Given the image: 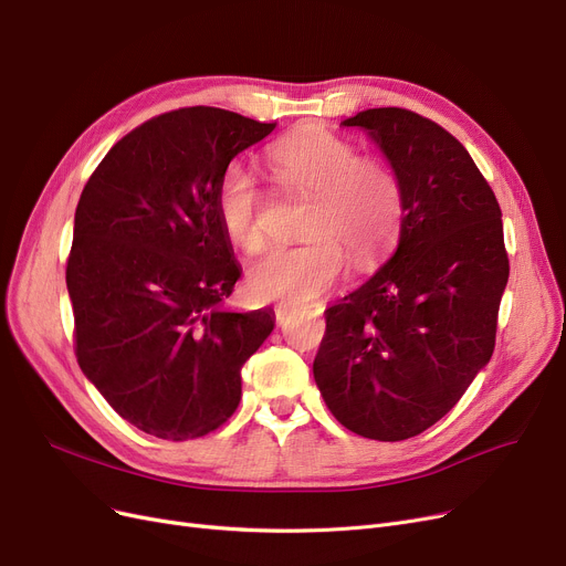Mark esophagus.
Masks as SVG:
<instances>
[{"label": "esophagus", "instance_id": "34e87169", "mask_svg": "<svg viewBox=\"0 0 566 566\" xmlns=\"http://www.w3.org/2000/svg\"><path fill=\"white\" fill-rule=\"evenodd\" d=\"M292 313H295V311H292L290 306H279V308H276V323L283 325L285 321H290Z\"/></svg>", "mask_w": 566, "mask_h": 566}]
</instances>
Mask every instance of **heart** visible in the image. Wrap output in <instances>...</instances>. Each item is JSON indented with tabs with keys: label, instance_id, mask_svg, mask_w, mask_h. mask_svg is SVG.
I'll return each mask as SVG.
<instances>
[{
	"label": "heart",
	"instance_id": "obj_1",
	"mask_svg": "<svg viewBox=\"0 0 566 566\" xmlns=\"http://www.w3.org/2000/svg\"><path fill=\"white\" fill-rule=\"evenodd\" d=\"M279 186L311 197L302 245L271 248L248 269V292L258 302L302 306L323 297L344 279L350 262L359 271L378 266L399 239L403 188L397 174L327 129H302L269 148ZM216 211L243 251L262 248L264 192L241 163L224 167L216 188Z\"/></svg>",
	"mask_w": 566,
	"mask_h": 566
}]
</instances>
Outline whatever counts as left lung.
<instances>
[{"label":"left lung","mask_w":566,"mask_h":566,"mask_svg":"<svg viewBox=\"0 0 566 566\" xmlns=\"http://www.w3.org/2000/svg\"><path fill=\"white\" fill-rule=\"evenodd\" d=\"M378 144L403 188L395 255L325 311L313 359L332 416L376 441L418 437L488 365L509 281L502 209L467 148L409 108L344 120Z\"/></svg>","instance_id":"1"}]
</instances>
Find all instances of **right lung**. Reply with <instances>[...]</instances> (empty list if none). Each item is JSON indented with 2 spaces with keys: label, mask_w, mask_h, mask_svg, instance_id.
Here are the masks:
<instances>
[{
  "label": "right lung",
  "mask_w": 566,
  "mask_h": 566,
  "mask_svg": "<svg viewBox=\"0 0 566 566\" xmlns=\"http://www.w3.org/2000/svg\"><path fill=\"white\" fill-rule=\"evenodd\" d=\"M274 127L216 106L163 113L81 192L66 258L76 359L113 411L157 439L228 420L241 367L274 329L269 311L222 308L241 271L216 211L224 167Z\"/></svg>",
  "instance_id": "right-lung-1"
}]
</instances>
